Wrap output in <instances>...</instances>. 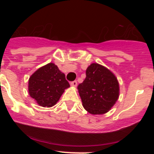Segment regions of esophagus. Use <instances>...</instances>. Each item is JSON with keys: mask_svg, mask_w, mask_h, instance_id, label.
Wrapping results in <instances>:
<instances>
[{"mask_svg": "<svg viewBox=\"0 0 154 154\" xmlns=\"http://www.w3.org/2000/svg\"><path fill=\"white\" fill-rule=\"evenodd\" d=\"M77 81H72V82H70V85H72V86H74V87H76L77 86Z\"/></svg>", "mask_w": 154, "mask_h": 154, "instance_id": "obj_1", "label": "esophagus"}]
</instances>
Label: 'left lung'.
<instances>
[{
  "instance_id": "obj_1",
  "label": "left lung",
  "mask_w": 154,
  "mask_h": 154,
  "mask_svg": "<svg viewBox=\"0 0 154 154\" xmlns=\"http://www.w3.org/2000/svg\"><path fill=\"white\" fill-rule=\"evenodd\" d=\"M86 77L78 85L83 107L91 114H104L117 101V79L109 69L97 63L87 68Z\"/></svg>"
}]
</instances>
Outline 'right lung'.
Here are the masks:
<instances>
[{"label": "right lung", "instance_id": "obj_1", "mask_svg": "<svg viewBox=\"0 0 154 154\" xmlns=\"http://www.w3.org/2000/svg\"><path fill=\"white\" fill-rule=\"evenodd\" d=\"M69 86L65 74L54 63L38 69L28 81L29 95L43 107L56 104L65 89Z\"/></svg>", "mask_w": 154, "mask_h": 154}]
</instances>
